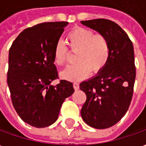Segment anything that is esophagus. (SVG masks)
Instances as JSON below:
<instances>
[{"mask_svg": "<svg viewBox=\"0 0 146 146\" xmlns=\"http://www.w3.org/2000/svg\"><path fill=\"white\" fill-rule=\"evenodd\" d=\"M79 84H77V83H74V84H73V88H74L75 91H77V90L79 89Z\"/></svg>", "mask_w": 146, "mask_h": 146, "instance_id": "34e87169", "label": "esophagus"}]
</instances>
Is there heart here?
<instances>
[{"label":"heart","mask_w":146,"mask_h":146,"mask_svg":"<svg viewBox=\"0 0 146 146\" xmlns=\"http://www.w3.org/2000/svg\"><path fill=\"white\" fill-rule=\"evenodd\" d=\"M70 51L77 52V63L61 72L62 78L70 81H80L93 73H99L106 66L110 55V44L102 34L83 27H76L66 35ZM69 51L62 41H58L54 48V61L58 66L66 63Z\"/></svg>","instance_id":"heart-1"}]
</instances>
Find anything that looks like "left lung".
<instances>
[{"instance_id":"obj_1","label":"left lung","mask_w":146,"mask_h":146,"mask_svg":"<svg viewBox=\"0 0 146 146\" xmlns=\"http://www.w3.org/2000/svg\"><path fill=\"white\" fill-rule=\"evenodd\" d=\"M80 23L104 35L110 48L106 66L80 84L87 95L80 113L90 127L109 128L122 119L131 101L136 76L134 47L127 34L114 22L98 19Z\"/></svg>"}]
</instances>
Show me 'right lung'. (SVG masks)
Here are the masks:
<instances>
[{"label":"right lung","mask_w":146,"mask_h":146,"mask_svg":"<svg viewBox=\"0 0 146 146\" xmlns=\"http://www.w3.org/2000/svg\"><path fill=\"white\" fill-rule=\"evenodd\" d=\"M66 22L44 23L24 30L8 54V82L11 101L24 122L46 127L57 120L65 99L74 92L73 84L58 78L54 48Z\"/></svg>","instance_id":"obj_1"}]
</instances>
